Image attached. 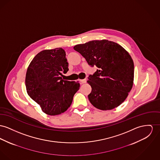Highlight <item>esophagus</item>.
<instances>
[{
	"instance_id": "obj_1",
	"label": "esophagus",
	"mask_w": 160,
	"mask_h": 160,
	"mask_svg": "<svg viewBox=\"0 0 160 160\" xmlns=\"http://www.w3.org/2000/svg\"><path fill=\"white\" fill-rule=\"evenodd\" d=\"M80 82H81L82 84H85V83H86V82H87V80H86L85 79H80Z\"/></svg>"
}]
</instances>
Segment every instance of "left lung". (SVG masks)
I'll use <instances>...</instances> for the list:
<instances>
[{
    "instance_id": "obj_1",
    "label": "left lung",
    "mask_w": 160,
    "mask_h": 160,
    "mask_svg": "<svg viewBox=\"0 0 160 160\" xmlns=\"http://www.w3.org/2000/svg\"><path fill=\"white\" fill-rule=\"evenodd\" d=\"M73 48L85 58L88 65L98 68L87 81L92 87L88 95L91 104L102 110L121 105L133 84L134 64L128 51L106 39L78 44Z\"/></svg>"
}]
</instances>
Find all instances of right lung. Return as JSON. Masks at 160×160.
<instances>
[{
    "mask_svg": "<svg viewBox=\"0 0 160 160\" xmlns=\"http://www.w3.org/2000/svg\"><path fill=\"white\" fill-rule=\"evenodd\" d=\"M65 55L62 48L44 50L35 56L27 70V93L48 115L65 112L80 87L79 81L62 78V73L68 71Z\"/></svg>",
    "mask_w": 160,
    "mask_h": 160,
    "instance_id": "obj_1",
    "label": "right lung"
}]
</instances>
